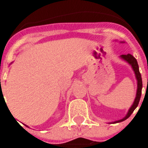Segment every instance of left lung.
<instances>
[{"mask_svg": "<svg viewBox=\"0 0 148 148\" xmlns=\"http://www.w3.org/2000/svg\"><path fill=\"white\" fill-rule=\"evenodd\" d=\"M121 43H125L124 41H121ZM120 58H122L124 61L127 62L130 66H131L133 71L135 74V78L137 80V92H136V97L134 99V101L132 104V106L130 107V108L129 109L127 114L125 115V116L121 120H118V121H116L114 122H112V124H115V123H119L121 122V121H125L127 118H129L130 116V115L133 113V112L135 110L138 105V103H139V100H140V98H141V94H142V88H143V81H142V77L141 74L139 72V68H138V62H137L136 58H134L133 55H131L130 53H128V54H122L120 56Z\"/></svg>", "mask_w": 148, "mask_h": 148, "instance_id": "left-lung-1", "label": "left lung"}]
</instances>
